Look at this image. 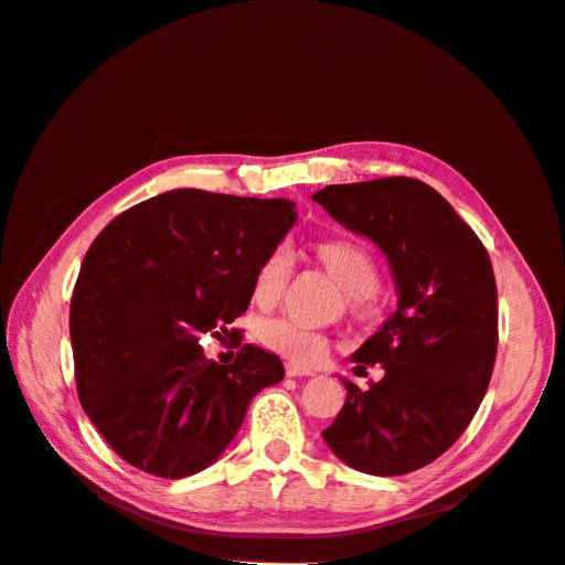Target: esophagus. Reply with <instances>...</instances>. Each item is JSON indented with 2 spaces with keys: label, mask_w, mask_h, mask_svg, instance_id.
Wrapping results in <instances>:
<instances>
[{
  "label": "esophagus",
  "mask_w": 565,
  "mask_h": 565,
  "mask_svg": "<svg viewBox=\"0 0 565 565\" xmlns=\"http://www.w3.org/2000/svg\"><path fill=\"white\" fill-rule=\"evenodd\" d=\"M285 372H287V377H311L313 374L311 367L299 365V363H285Z\"/></svg>",
  "instance_id": "obj_1"
}]
</instances>
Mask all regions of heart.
<instances>
[{"mask_svg": "<svg viewBox=\"0 0 565 565\" xmlns=\"http://www.w3.org/2000/svg\"><path fill=\"white\" fill-rule=\"evenodd\" d=\"M311 256L344 289L351 311L355 316H365L370 311V297L380 289V266L374 262V256L353 241L313 243ZM289 268H292V264H289V256L282 249L268 252L254 270V301L259 306L276 303L289 280ZM259 337L262 344L273 353L303 365H313L328 353V339L287 318L264 322Z\"/></svg>", "mask_w": 565, "mask_h": 565, "instance_id": "obj_1", "label": "heart"}]
</instances>
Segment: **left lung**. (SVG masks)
Returning <instances> with one entry per match:
<instances>
[{"label":"left lung","mask_w":565,"mask_h":565,"mask_svg":"<svg viewBox=\"0 0 565 565\" xmlns=\"http://www.w3.org/2000/svg\"><path fill=\"white\" fill-rule=\"evenodd\" d=\"M341 226L365 235L391 266L398 309L358 349L353 372L384 377L347 386L322 431L344 465L401 476L431 465L465 434L498 353V285L478 235L431 185L407 177L328 185L313 195Z\"/></svg>","instance_id":"obj_1"}]
</instances>
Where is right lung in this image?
Returning a JSON list of instances; mask_svg holds the SVG:
<instances>
[{"label":"right lung","mask_w":565,"mask_h":565,"mask_svg":"<svg viewBox=\"0 0 565 565\" xmlns=\"http://www.w3.org/2000/svg\"><path fill=\"white\" fill-rule=\"evenodd\" d=\"M295 207L181 188L134 204L92 243L71 301L77 396L131 467L207 469L256 393L285 377L278 355L241 341L231 365L210 361L200 334L221 337L247 311L254 270L295 226Z\"/></svg>","instance_id":"1"}]
</instances>
